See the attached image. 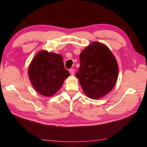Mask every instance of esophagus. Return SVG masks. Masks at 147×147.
<instances>
[{
    "label": "esophagus",
    "instance_id": "obj_1",
    "mask_svg": "<svg viewBox=\"0 0 147 147\" xmlns=\"http://www.w3.org/2000/svg\"><path fill=\"white\" fill-rule=\"evenodd\" d=\"M69 73L71 74V75H74V69L72 68L69 69Z\"/></svg>",
    "mask_w": 147,
    "mask_h": 147
}]
</instances>
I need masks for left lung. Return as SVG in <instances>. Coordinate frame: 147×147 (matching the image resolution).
Instances as JSON below:
<instances>
[{
    "instance_id": "1",
    "label": "left lung",
    "mask_w": 147,
    "mask_h": 147,
    "mask_svg": "<svg viewBox=\"0 0 147 147\" xmlns=\"http://www.w3.org/2000/svg\"><path fill=\"white\" fill-rule=\"evenodd\" d=\"M80 61L76 76L88 97L100 98L113 89L118 77V64L106 45L93 42L80 54Z\"/></svg>"
}]
</instances>
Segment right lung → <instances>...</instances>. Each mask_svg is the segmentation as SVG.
<instances>
[{
	"label": "right lung",
	"mask_w": 147,
	"mask_h": 147,
	"mask_svg": "<svg viewBox=\"0 0 147 147\" xmlns=\"http://www.w3.org/2000/svg\"><path fill=\"white\" fill-rule=\"evenodd\" d=\"M69 75L60 54L45 51L34 57L28 69L32 86L38 93L46 96L56 93Z\"/></svg>",
	"instance_id": "obj_1"
}]
</instances>
